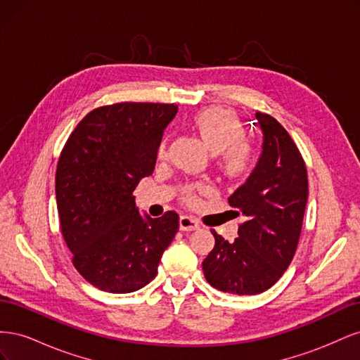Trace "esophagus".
<instances>
[{
    "mask_svg": "<svg viewBox=\"0 0 360 360\" xmlns=\"http://www.w3.org/2000/svg\"><path fill=\"white\" fill-rule=\"evenodd\" d=\"M198 228H200V224L197 219H195V217L188 216V214L180 216V230L181 231H193V230H198Z\"/></svg>",
    "mask_w": 360,
    "mask_h": 360,
    "instance_id": "34e87169",
    "label": "esophagus"
}]
</instances>
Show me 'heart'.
<instances>
[{"mask_svg": "<svg viewBox=\"0 0 360 360\" xmlns=\"http://www.w3.org/2000/svg\"><path fill=\"white\" fill-rule=\"evenodd\" d=\"M191 127L214 151H221V167L225 176L237 179L248 174L254 167V148L245 136V129L231 111L224 108H207L189 120ZM159 158L167 155V139H162L158 148ZM202 184L188 186L183 192V201L195 204L204 192Z\"/></svg>", "mask_w": 360, "mask_h": 360, "instance_id": "heart-1", "label": "heart"}]
</instances>
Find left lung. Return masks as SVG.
<instances>
[{"mask_svg": "<svg viewBox=\"0 0 360 360\" xmlns=\"http://www.w3.org/2000/svg\"><path fill=\"white\" fill-rule=\"evenodd\" d=\"M255 117L264 135L263 155L228 198L245 221L231 243L212 230L214 248L202 261L212 287L238 296L263 292L284 275L296 254L308 202V171L297 146L274 117Z\"/></svg>", "mask_w": 360, "mask_h": 360, "instance_id": "obj_1", "label": "left lung"}]
</instances>
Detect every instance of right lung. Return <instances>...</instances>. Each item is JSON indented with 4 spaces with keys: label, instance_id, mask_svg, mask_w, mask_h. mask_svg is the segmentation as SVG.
I'll list each match as a JSON object with an SVG mask.
<instances>
[{
    "label": "right lung",
    "instance_id": "1",
    "mask_svg": "<svg viewBox=\"0 0 360 360\" xmlns=\"http://www.w3.org/2000/svg\"><path fill=\"white\" fill-rule=\"evenodd\" d=\"M174 103L120 102L96 108L75 127L57 163L60 228L72 263L91 285L132 292L158 275L179 231V214L146 219L134 191L153 174Z\"/></svg>",
    "mask_w": 360,
    "mask_h": 360
}]
</instances>
